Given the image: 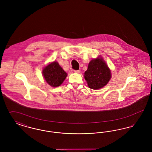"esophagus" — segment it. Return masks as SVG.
Returning a JSON list of instances; mask_svg holds the SVG:
<instances>
[{
    "label": "esophagus",
    "mask_w": 152,
    "mask_h": 152,
    "mask_svg": "<svg viewBox=\"0 0 152 152\" xmlns=\"http://www.w3.org/2000/svg\"><path fill=\"white\" fill-rule=\"evenodd\" d=\"M74 72L76 73H79L80 72V70H75Z\"/></svg>",
    "instance_id": "1"
}]
</instances>
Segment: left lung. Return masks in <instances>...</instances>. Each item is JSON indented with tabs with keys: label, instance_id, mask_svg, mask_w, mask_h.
Wrapping results in <instances>:
<instances>
[{
	"label": "left lung",
	"instance_id": "left-lung-1",
	"mask_svg": "<svg viewBox=\"0 0 152 152\" xmlns=\"http://www.w3.org/2000/svg\"><path fill=\"white\" fill-rule=\"evenodd\" d=\"M111 77L110 71L102 58L92 60L84 73V78L91 89H98L107 84Z\"/></svg>",
	"mask_w": 152,
	"mask_h": 152
}]
</instances>
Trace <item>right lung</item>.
Returning <instances> with one entry per match:
<instances>
[{"label":"right lung","instance_id":"add662e5","mask_svg":"<svg viewBox=\"0 0 152 152\" xmlns=\"http://www.w3.org/2000/svg\"><path fill=\"white\" fill-rule=\"evenodd\" d=\"M44 77L47 83L52 87L60 86L65 80L67 74L59 65L58 62H53L44 68Z\"/></svg>","mask_w":152,"mask_h":152}]
</instances>
